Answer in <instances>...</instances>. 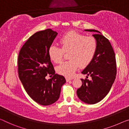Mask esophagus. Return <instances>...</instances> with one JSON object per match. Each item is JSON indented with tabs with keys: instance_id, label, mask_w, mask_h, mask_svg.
<instances>
[{
	"instance_id": "obj_1",
	"label": "esophagus",
	"mask_w": 129,
	"mask_h": 129,
	"mask_svg": "<svg viewBox=\"0 0 129 129\" xmlns=\"http://www.w3.org/2000/svg\"><path fill=\"white\" fill-rule=\"evenodd\" d=\"M66 80L67 82H69V81L72 80V78H68V77H66Z\"/></svg>"
}]
</instances>
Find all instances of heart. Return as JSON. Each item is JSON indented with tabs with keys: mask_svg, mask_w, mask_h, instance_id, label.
<instances>
[{
	"mask_svg": "<svg viewBox=\"0 0 129 129\" xmlns=\"http://www.w3.org/2000/svg\"><path fill=\"white\" fill-rule=\"evenodd\" d=\"M61 47L51 45L48 55L54 63L61 62L64 52L69 53L70 60L56 67L58 74L66 77H71L80 66L85 68L92 62L98 49V43L94 37L85 36L74 31H69L60 40Z\"/></svg>",
	"mask_w": 129,
	"mask_h": 129,
	"instance_id": "1",
	"label": "heart"
}]
</instances>
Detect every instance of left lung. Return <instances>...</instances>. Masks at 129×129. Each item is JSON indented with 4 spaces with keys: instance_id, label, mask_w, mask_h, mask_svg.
<instances>
[{
    "instance_id": "1",
    "label": "left lung",
    "mask_w": 129,
    "mask_h": 129,
    "mask_svg": "<svg viewBox=\"0 0 129 129\" xmlns=\"http://www.w3.org/2000/svg\"><path fill=\"white\" fill-rule=\"evenodd\" d=\"M85 30L96 33L93 36L96 40L98 49L92 62L82 71V74L90 76L92 80L81 79L82 84L77 89V94L83 102L94 104L106 96L115 80V55L110 41L100 31L93 29Z\"/></svg>"
}]
</instances>
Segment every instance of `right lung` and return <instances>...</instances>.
Segmentation results:
<instances>
[{"label":"right lung","instance_id":"1","mask_svg":"<svg viewBox=\"0 0 129 129\" xmlns=\"http://www.w3.org/2000/svg\"><path fill=\"white\" fill-rule=\"evenodd\" d=\"M57 35L51 29L35 33L22 47L18 58L19 80L29 96L42 106L56 102L66 82L64 77L55 73L48 55V49ZM48 74L53 77L46 80Z\"/></svg>","mask_w":129,"mask_h":129}]
</instances>
